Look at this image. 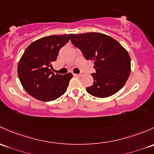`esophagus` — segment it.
I'll list each match as a JSON object with an SVG mask.
<instances>
[{
  "mask_svg": "<svg viewBox=\"0 0 154 154\" xmlns=\"http://www.w3.org/2000/svg\"><path fill=\"white\" fill-rule=\"evenodd\" d=\"M74 76H75V77H82V73H80V74H74Z\"/></svg>",
  "mask_w": 154,
  "mask_h": 154,
  "instance_id": "1",
  "label": "esophagus"
}]
</instances>
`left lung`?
I'll return each instance as SVG.
<instances>
[{
  "label": "left lung",
  "mask_w": 154,
  "mask_h": 154,
  "mask_svg": "<svg viewBox=\"0 0 154 154\" xmlns=\"http://www.w3.org/2000/svg\"><path fill=\"white\" fill-rule=\"evenodd\" d=\"M71 41L88 60L94 61L96 72L91 74L93 85L87 87L91 95L105 98L119 91L128 79L131 58L120 43L99 32L72 35Z\"/></svg>",
  "instance_id": "left-lung-1"
}]
</instances>
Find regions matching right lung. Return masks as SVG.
Masks as SVG:
<instances>
[{"instance_id":"obj_1","label":"right lung","mask_w":154,"mask_h":154,"mask_svg":"<svg viewBox=\"0 0 154 154\" xmlns=\"http://www.w3.org/2000/svg\"><path fill=\"white\" fill-rule=\"evenodd\" d=\"M71 34L51 35L32 43L18 63L17 74L26 91L37 100L52 101L66 91L72 73L54 74L51 63L57 60L60 49L70 40Z\"/></svg>"}]
</instances>
